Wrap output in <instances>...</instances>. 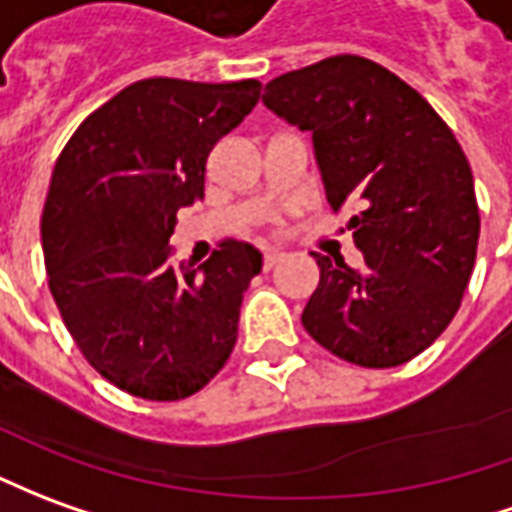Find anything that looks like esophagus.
I'll return each mask as SVG.
<instances>
[{
    "mask_svg": "<svg viewBox=\"0 0 512 512\" xmlns=\"http://www.w3.org/2000/svg\"><path fill=\"white\" fill-rule=\"evenodd\" d=\"M282 260V252H274V249H266V252H263V268H274L277 266V263H280Z\"/></svg>",
    "mask_w": 512,
    "mask_h": 512,
    "instance_id": "obj_1",
    "label": "esophagus"
}]
</instances>
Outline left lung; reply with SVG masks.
Instances as JSON below:
<instances>
[{"mask_svg": "<svg viewBox=\"0 0 512 512\" xmlns=\"http://www.w3.org/2000/svg\"><path fill=\"white\" fill-rule=\"evenodd\" d=\"M263 105L313 135L327 202L349 219L363 266L318 255L302 324L327 352L363 368L413 360L455 318L480 210L446 121L380 63L335 55L266 85Z\"/></svg>", "mask_w": 512, "mask_h": 512, "instance_id": "1", "label": "left lung"}]
</instances>
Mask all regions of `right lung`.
Here are the masks:
<instances>
[{
	"instance_id": "right-lung-1",
	"label": "right lung",
	"mask_w": 512,
	"mask_h": 512,
	"mask_svg": "<svg viewBox=\"0 0 512 512\" xmlns=\"http://www.w3.org/2000/svg\"><path fill=\"white\" fill-rule=\"evenodd\" d=\"M257 99V80L132 82L57 157L41 216L49 291L85 360L138 399L202 391L238 341L263 255L224 241L174 268L169 238L177 210L205 196L207 155Z\"/></svg>"
}]
</instances>
